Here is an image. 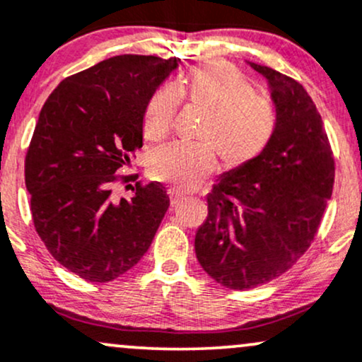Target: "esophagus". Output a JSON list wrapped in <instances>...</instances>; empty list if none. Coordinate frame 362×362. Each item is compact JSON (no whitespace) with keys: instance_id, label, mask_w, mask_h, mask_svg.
Segmentation results:
<instances>
[{"instance_id":"esophagus-1","label":"esophagus","mask_w":362,"mask_h":362,"mask_svg":"<svg viewBox=\"0 0 362 362\" xmlns=\"http://www.w3.org/2000/svg\"><path fill=\"white\" fill-rule=\"evenodd\" d=\"M168 196H170V204H172V206H177L178 202L184 199V194L177 192V190H170Z\"/></svg>"}]
</instances>
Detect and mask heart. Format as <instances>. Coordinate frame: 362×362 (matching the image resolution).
I'll return each mask as SVG.
<instances>
[{
  "mask_svg": "<svg viewBox=\"0 0 362 362\" xmlns=\"http://www.w3.org/2000/svg\"><path fill=\"white\" fill-rule=\"evenodd\" d=\"M180 98L206 113L199 144L166 146L153 154L149 173L175 189L190 190L216 168V153L228 166H240L263 153L276 129L272 105L254 96L252 86L223 63L196 66L175 87L156 90L146 106L142 136L160 144L172 132Z\"/></svg>",
  "mask_w": 362,
  "mask_h": 362,
  "instance_id": "b5f03b06",
  "label": "heart"
}]
</instances>
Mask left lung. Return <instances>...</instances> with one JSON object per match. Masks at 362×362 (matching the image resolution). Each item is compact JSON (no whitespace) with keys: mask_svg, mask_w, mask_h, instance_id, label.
I'll list each match as a JSON object with an SVG mask.
<instances>
[{"mask_svg":"<svg viewBox=\"0 0 362 362\" xmlns=\"http://www.w3.org/2000/svg\"><path fill=\"white\" fill-rule=\"evenodd\" d=\"M268 81L276 129L263 153L221 175L208 194L196 256L216 284L247 291L297 263L315 240L335 182L323 120L292 77L251 63Z\"/></svg>","mask_w":362,"mask_h":362,"instance_id":"obj_1","label":"left lung"}]
</instances>
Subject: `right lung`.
I'll return each mask as SVG.
<instances>
[{
  "label": "right lung",
  "mask_w": 362,
  "mask_h": 362,
  "mask_svg": "<svg viewBox=\"0 0 362 362\" xmlns=\"http://www.w3.org/2000/svg\"><path fill=\"white\" fill-rule=\"evenodd\" d=\"M120 54L70 75L49 94L25 154V187L35 232L59 264L87 281L115 280L148 252L170 206L160 182L117 199V175L142 148L151 96L178 66Z\"/></svg>",
  "instance_id": "1"
}]
</instances>
